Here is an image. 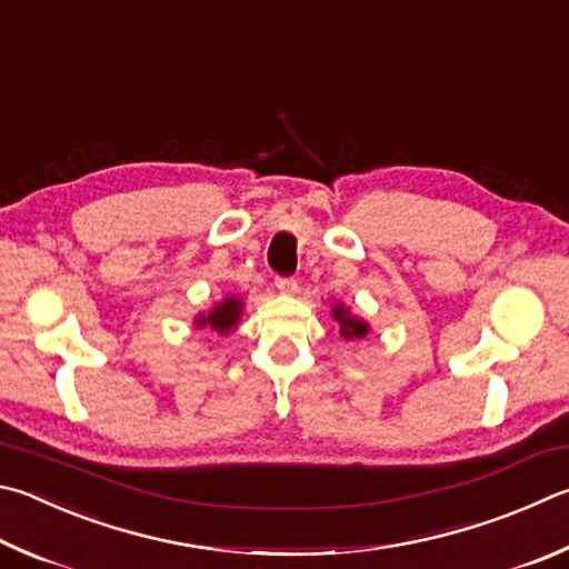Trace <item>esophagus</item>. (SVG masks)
<instances>
[{
  "mask_svg": "<svg viewBox=\"0 0 569 569\" xmlns=\"http://www.w3.org/2000/svg\"><path fill=\"white\" fill-rule=\"evenodd\" d=\"M276 288L281 293L291 296V293H296V281H293V278H276Z\"/></svg>",
  "mask_w": 569,
  "mask_h": 569,
  "instance_id": "esophagus-1",
  "label": "esophagus"
}]
</instances>
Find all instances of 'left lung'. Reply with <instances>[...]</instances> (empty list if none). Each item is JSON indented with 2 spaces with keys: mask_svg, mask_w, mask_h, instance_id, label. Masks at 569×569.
Returning <instances> with one entry per match:
<instances>
[{
  "mask_svg": "<svg viewBox=\"0 0 569 569\" xmlns=\"http://www.w3.org/2000/svg\"><path fill=\"white\" fill-rule=\"evenodd\" d=\"M330 318L338 323V333L343 340H360L370 333L368 320L350 313V308L346 303H336L330 308Z\"/></svg>",
  "mask_w": 569,
  "mask_h": 569,
  "instance_id": "obj_1",
  "label": "left lung"
}]
</instances>
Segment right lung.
I'll list each match as a JSON object with an SVG mask.
<instances>
[{"mask_svg": "<svg viewBox=\"0 0 569 569\" xmlns=\"http://www.w3.org/2000/svg\"><path fill=\"white\" fill-rule=\"evenodd\" d=\"M243 316V298L236 293H226L221 301H216L209 311L196 313L193 328H209L219 336H229L241 323Z\"/></svg>", "mask_w": 569, "mask_h": 569, "instance_id": "right-lung-1", "label": "right lung"}]
</instances>
